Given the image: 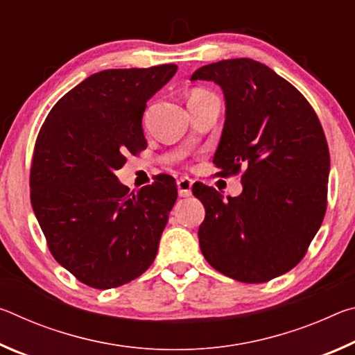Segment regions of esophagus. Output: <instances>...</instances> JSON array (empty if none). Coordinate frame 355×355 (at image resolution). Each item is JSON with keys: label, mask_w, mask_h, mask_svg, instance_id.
<instances>
[{"label": "esophagus", "mask_w": 355, "mask_h": 355, "mask_svg": "<svg viewBox=\"0 0 355 355\" xmlns=\"http://www.w3.org/2000/svg\"><path fill=\"white\" fill-rule=\"evenodd\" d=\"M177 188L180 197H189L192 194V180H189L188 177H182L177 182Z\"/></svg>", "instance_id": "1"}]
</instances>
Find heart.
I'll list each match as a JSON object with an SVG mask.
<instances>
[{"label":"heart","instance_id":"obj_1","mask_svg":"<svg viewBox=\"0 0 355 355\" xmlns=\"http://www.w3.org/2000/svg\"><path fill=\"white\" fill-rule=\"evenodd\" d=\"M203 94H207V92H203V91H194L191 94V97H197V95H203Z\"/></svg>","mask_w":355,"mask_h":355}]
</instances>
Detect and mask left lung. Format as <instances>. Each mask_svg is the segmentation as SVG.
I'll use <instances>...</instances> for the list:
<instances>
[{"mask_svg":"<svg viewBox=\"0 0 355 355\" xmlns=\"http://www.w3.org/2000/svg\"><path fill=\"white\" fill-rule=\"evenodd\" d=\"M191 80L214 81L225 97L218 175L244 169L238 197L192 188L205 207L202 254L230 279L272 280L302 260L326 214L330 158L320 119L293 84L254 59L203 65Z\"/></svg>","mask_w":355,"mask_h":355,"instance_id":"1","label":"left lung"}]
</instances>
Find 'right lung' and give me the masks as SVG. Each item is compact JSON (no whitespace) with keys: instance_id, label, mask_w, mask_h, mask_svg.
I'll list each match as a JSON object with an SVG mask.
<instances>
[{"instance_id":"add662e5","label":"right lung","mask_w":355,"mask_h":355,"mask_svg":"<svg viewBox=\"0 0 355 355\" xmlns=\"http://www.w3.org/2000/svg\"><path fill=\"white\" fill-rule=\"evenodd\" d=\"M175 64L94 73L53 106L35 141L31 203L55 260L97 290L139 277L153 263L177 200L161 173L130 192L116 177L147 147L148 98L175 75Z\"/></svg>"}]
</instances>
